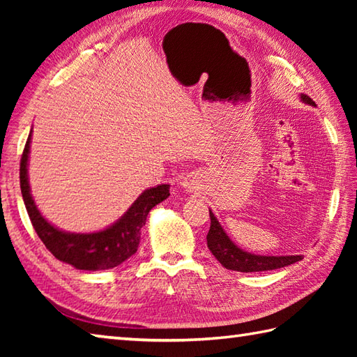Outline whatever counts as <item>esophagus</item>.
Listing matches in <instances>:
<instances>
[{"label":"esophagus","instance_id":"34e87169","mask_svg":"<svg viewBox=\"0 0 357 357\" xmlns=\"http://www.w3.org/2000/svg\"><path fill=\"white\" fill-rule=\"evenodd\" d=\"M183 185L187 188V190H190V192H192V190H195V185H196V184H195V181H193V179H190V178H185V179L183 181Z\"/></svg>","mask_w":357,"mask_h":357}]
</instances>
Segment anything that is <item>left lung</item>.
Listing matches in <instances>:
<instances>
[{
    "mask_svg": "<svg viewBox=\"0 0 357 357\" xmlns=\"http://www.w3.org/2000/svg\"><path fill=\"white\" fill-rule=\"evenodd\" d=\"M301 100L305 104L314 105L312 98L302 93ZM210 230L207 234V245L216 259L222 264L227 270L252 273V271H267L287 267L302 259L301 255L291 256H261L244 252L227 236V233L218 222L216 216L210 210Z\"/></svg>",
    "mask_w": 357,
    "mask_h": 357,
    "instance_id": "1",
    "label": "left lung"
}]
</instances>
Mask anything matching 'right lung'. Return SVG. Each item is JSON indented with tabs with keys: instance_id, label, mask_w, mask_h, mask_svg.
I'll return each instance as SVG.
<instances>
[{
	"instance_id": "add662e5",
	"label": "right lung",
	"mask_w": 357,
	"mask_h": 357,
	"mask_svg": "<svg viewBox=\"0 0 357 357\" xmlns=\"http://www.w3.org/2000/svg\"><path fill=\"white\" fill-rule=\"evenodd\" d=\"M30 132L27 142L22 151L20 162V184L22 199H24L26 208L30 221L38 236L43 241L45 248L66 264L78 270H109L118 267L128 257L133 256L138 250L141 239V229L146 225L149 211L156 204L162 202L170 196V185L161 184L147 188L139 195L130 208L121 216L115 224L107 229L95 233H67L53 227L45 221L40 210L36 208L35 201L30 195L29 176H27V162L30 151Z\"/></svg>"
}]
</instances>
